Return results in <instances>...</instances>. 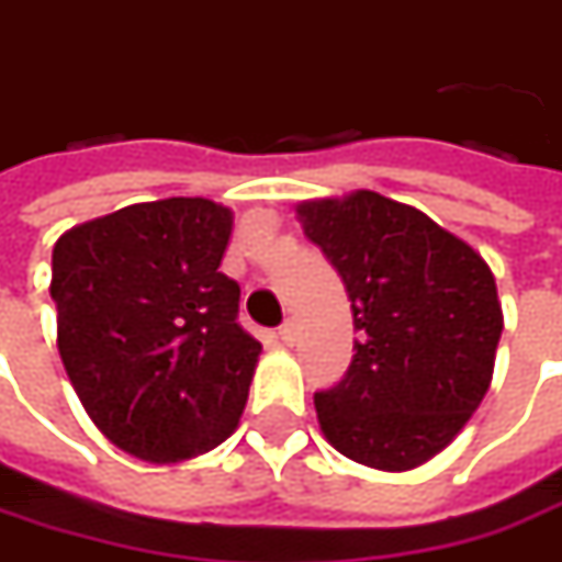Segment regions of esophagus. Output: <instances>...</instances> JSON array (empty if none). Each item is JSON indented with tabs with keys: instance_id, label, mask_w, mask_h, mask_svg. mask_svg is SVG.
Segmentation results:
<instances>
[{
	"instance_id": "1",
	"label": "esophagus",
	"mask_w": 562,
	"mask_h": 562,
	"mask_svg": "<svg viewBox=\"0 0 562 562\" xmlns=\"http://www.w3.org/2000/svg\"><path fill=\"white\" fill-rule=\"evenodd\" d=\"M280 339L282 345H295V319H285V323H282Z\"/></svg>"
}]
</instances>
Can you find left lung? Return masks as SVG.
Instances as JSON below:
<instances>
[{
	"instance_id": "8db88e82",
	"label": "left lung",
	"mask_w": 562,
	"mask_h": 562,
	"mask_svg": "<svg viewBox=\"0 0 562 562\" xmlns=\"http://www.w3.org/2000/svg\"><path fill=\"white\" fill-rule=\"evenodd\" d=\"M295 214L345 280L360 333L348 376L314 395L323 436L382 473L429 463L492 385L504 329L492 267L414 204L370 189Z\"/></svg>"
}]
</instances>
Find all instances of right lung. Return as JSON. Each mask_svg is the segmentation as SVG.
Returning a JSON list of instances; mask_svg holds the SVG:
<instances>
[{"label":"right lung","mask_w":562,"mask_h":562,"mask_svg":"<svg viewBox=\"0 0 562 562\" xmlns=\"http://www.w3.org/2000/svg\"><path fill=\"white\" fill-rule=\"evenodd\" d=\"M233 211L211 199L126 204L52 248L58 355L95 429L126 454L180 463L239 429L261 341L236 323L221 261Z\"/></svg>","instance_id":"right-lung-1"}]
</instances>
